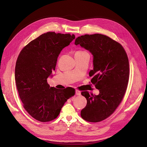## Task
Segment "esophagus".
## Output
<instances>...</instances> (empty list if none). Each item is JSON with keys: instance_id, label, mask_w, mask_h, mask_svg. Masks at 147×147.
<instances>
[{"instance_id": "obj_1", "label": "esophagus", "mask_w": 147, "mask_h": 147, "mask_svg": "<svg viewBox=\"0 0 147 147\" xmlns=\"http://www.w3.org/2000/svg\"><path fill=\"white\" fill-rule=\"evenodd\" d=\"M75 94H76V95L80 96V95H81V92L79 91V90H76V92H75Z\"/></svg>"}]
</instances>
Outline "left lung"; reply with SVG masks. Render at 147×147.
<instances>
[{
  "mask_svg": "<svg viewBox=\"0 0 147 147\" xmlns=\"http://www.w3.org/2000/svg\"><path fill=\"white\" fill-rule=\"evenodd\" d=\"M74 44L93 55L94 68L89 74L99 90L98 95L82 92L87 104L81 111V117L89 122L101 121L113 113L125 94L129 77L127 54L120 43L101 34L81 36Z\"/></svg>",
  "mask_w": 147,
  "mask_h": 147,
  "instance_id": "8db88e82",
  "label": "left lung"
}]
</instances>
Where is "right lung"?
Wrapping results in <instances>:
<instances>
[{"label": "right lung", "mask_w": 147, "mask_h": 147, "mask_svg": "<svg viewBox=\"0 0 147 147\" xmlns=\"http://www.w3.org/2000/svg\"><path fill=\"white\" fill-rule=\"evenodd\" d=\"M75 36L47 32L30 42L17 58L15 80L20 98L28 113L37 120L47 122L56 119L73 89L61 90L47 83L52 77L58 57Z\"/></svg>", "instance_id": "obj_1"}]
</instances>
